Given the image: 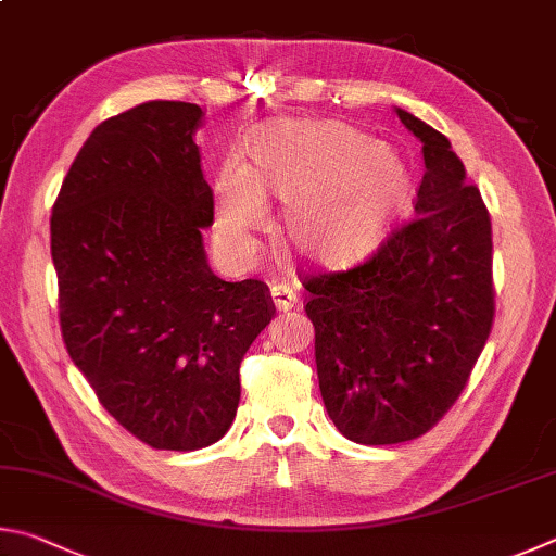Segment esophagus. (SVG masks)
<instances>
[{
	"instance_id": "34e87169",
	"label": "esophagus",
	"mask_w": 556,
	"mask_h": 556,
	"mask_svg": "<svg viewBox=\"0 0 556 556\" xmlns=\"http://www.w3.org/2000/svg\"><path fill=\"white\" fill-rule=\"evenodd\" d=\"M270 298H273V305H276V309H280V313H288V309H293L298 305V293L283 283L270 288Z\"/></svg>"
}]
</instances>
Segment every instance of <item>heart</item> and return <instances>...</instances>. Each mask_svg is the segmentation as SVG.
<instances>
[{
    "label": "heart",
    "instance_id": "obj_1",
    "mask_svg": "<svg viewBox=\"0 0 556 556\" xmlns=\"http://www.w3.org/2000/svg\"><path fill=\"white\" fill-rule=\"evenodd\" d=\"M410 190L391 143L329 119L273 122L256 134L251 163L227 159L214 178L219 227L261 229L266 194L286 204V237L300 258L342 268L383 241Z\"/></svg>",
    "mask_w": 556,
    "mask_h": 556
}]
</instances>
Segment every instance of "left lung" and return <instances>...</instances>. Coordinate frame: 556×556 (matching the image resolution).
Masks as SVG:
<instances>
[{"label": "left lung", "instance_id": "8db88e82", "mask_svg": "<svg viewBox=\"0 0 556 556\" xmlns=\"http://www.w3.org/2000/svg\"><path fill=\"white\" fill-rule=\"evenodd\" d=\"M422 143L413 222L371 258L305 280L319 391L356 444L410 442L469 383L493 325L491 217L444 134L395 110Z\"/></svg>", "mask_w": 556, "mask_h": 556}]
</instances>
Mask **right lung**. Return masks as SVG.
<instances>
[{"mask_svg":"<svg viewBox=\"0 0 556 556\" xmlns=\"http://www.w3.org/2000/svg\"><path fill=\"white\" fill-rule=\"evenodd\" d=\"M202 116L198 104L153 100L102 122L51 217L67 354L124 430L170 452L227 434L241 358L276 313L266 283H227L207 263Z\"/></svg>","mask_w":556,"mask_h":556,"instance_id":"right-lung-1","label":"right lung"}]
</instances>
